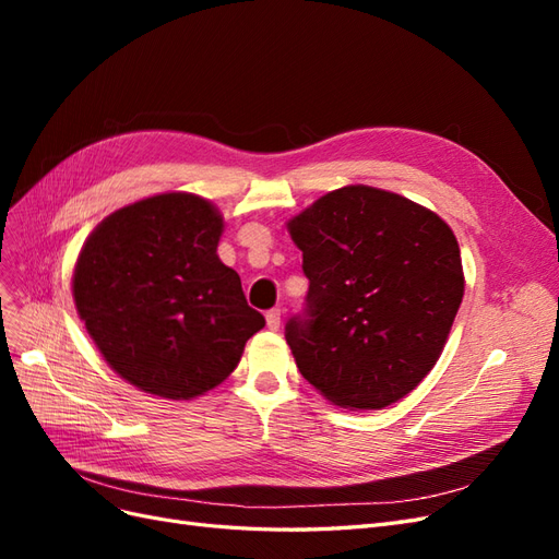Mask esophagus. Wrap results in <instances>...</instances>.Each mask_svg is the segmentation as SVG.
Instances as JSON below:
<instances>
[{"mask_svg":"<svg viewBox=\"0 0 559 559\" xmlns=\"http://www.w3.org/2000/svg\"><path fill=\"white\" fill-rule=\"evenodd\" d=\"M265 324H267V329L270 331H277L280 329V324H282V312L275 308V310H267V314H265Z\"/></svg>","mask_w":559,"mask_h":559,"instance_id":"obj_1","label":"esophagus"}]
</instances>
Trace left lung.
I'll use <instances>...</instances> for the list:
<instances>
[{"label":"left lung","instance_id":"8db88e82","mask_svg":"<svg viewBox=\"0 0 559 559\" xmlns=\"http://www.w3.org/2000/svg\"><path fill=\"white\" fill-rule=\"evenodd\" d=\"M310 280L286 321L300 376L349 411H380L427 378L464 296L460 245L441 216L373 186H345L294 216Z\"/></svg>","mask_w":559,"mask_h":559}]
</instances>
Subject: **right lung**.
Instances as JSON below:
<instances>
[{"label": "right lung", "instance_id": "1", "mask_svg": "<svg viewBox=\"0 0 559 559\" xmlns=\"http://www.w3.org/2000/svg\"><path fill=\"white\" fill-rule=\"evenodd\" d=\"M222 230L210 200L160 193L109 214L79 253L76 312L105 361L146 394L210 392L265 326L216 257Z\"/></svg>", "mask_w": 559, "mask_h": 559}]
</instances>
